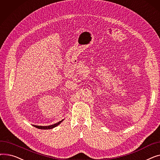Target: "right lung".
Masks as SVG:
<instances>
[{
    "label": "right lung",
    "instance_id": "add662e5",
    "mask_svg": "<svg viewBox=\"0 0 160 160\" xmlns=\"http://www.w3.org/2000/svg\"><path fill=\"white\" fill-rule=\"evenodd\" d=\"M64 119L59 121L58 122L56 123V124H52V125H49V126H44V127H43V126H37V125H33V127L37 128H39V129H42V130H48V129H52V128H54L55 127H56L58 125L60 124Z\"/></svg>",
    "mask_w": 160,
    "mask_h": 160
}]
</instances>
